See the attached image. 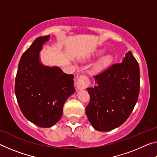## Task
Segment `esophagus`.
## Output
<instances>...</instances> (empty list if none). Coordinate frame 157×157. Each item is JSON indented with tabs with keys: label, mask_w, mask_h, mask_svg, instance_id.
<instances>
[{
	"label": "esophagus",
	"mask_w": 157,
	"mask_h": 157,
	"mask_svg": "<svg viewBox=\"0 0 157 157\" xmlns=\"http://www.w3.org/2000/svg\"><path fill=\"white\" fill-rule=\"evenodd\" d=\"M90 85V79L86 75H81L78 78L76 86L78 89H85Z\"/></svg>",
	"instance_id": "34e87169"
}]
</instances>
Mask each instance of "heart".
Instances as JSON below:
<instances>
[{
  "instance_id": "heart-1",
  "label": "heart",
  "mask_w": 157,
  "mask_h": 157,
  "mask_svg": "<svg viewBox=\"0 0 157 157\" xmlns=\"http://www.w3.org/2000/svg\"><path fill=\"white\" fill-rule=\"evenodd\" d=\"M111 60H112V57L110 55H106L102 58H100V59L98 61L96 64V67L98 68H104L111 62Z\"/></svg>"
}]
</instances>
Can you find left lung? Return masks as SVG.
<instances>
[{
  "label": "left lung",
  "instance_id": "obj_1",
  "mask_svg": "<svg viewBox=\"0 0 157 157\" xmlns=\"http://www.w3.org/2000/svg\"><path fill=\"white\" fill-rule=\"evenodd\" d=\"M86 114L94 128L107 132L127 121L136 105L140 91V69L131 51L121 63H113L94 75Z\"/></svg>",
  "mask_w": 157,
  "mask_h": 157
}]
</instances>
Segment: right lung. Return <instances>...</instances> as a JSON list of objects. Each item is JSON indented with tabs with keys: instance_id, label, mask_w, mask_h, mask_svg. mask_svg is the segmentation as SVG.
<instances>
[{
	"instance_id": "right-lung-1",
	"label": "right lung",
	"mask_w": 157,
	"mask_h": 157,
	"mask_svg": "<svg viewBox=\"0 0 157 157\" xmlns=\"http://www.w3.org/2000/svg\"><path fill=\"white\" fill-rule=\"evenodd\" d=\"M50 35L36 38L18 63L14 91L21 112L40 127H50L62 116L67 98L75 92L73 75L42 65L39 52Z\"/></svg>"
}]
</instances>
